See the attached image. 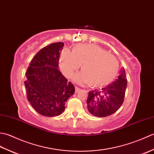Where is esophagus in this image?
Returning <instances> with one entry per match:
<instances>
[{
    "instance_id": "obj_1",
    "label": "esophagus",
    "mask_w": 154,
    "mask_h": 154,
    "mask_svg": "<svg viewBox=\"0 0 154 154\" xmlns=\"http://www.w3.org/2000/svg\"><path fill=\"white\" fill-rule=\"evenodd\" d=\"M81 89H79V87H75V93H77V92H79V91H80Z\"/></svg>"
}]
</instances>
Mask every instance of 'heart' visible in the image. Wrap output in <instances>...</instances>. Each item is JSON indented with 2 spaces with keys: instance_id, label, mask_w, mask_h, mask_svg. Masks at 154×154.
Returning a JSON list of instances; mask_svg holds the SVG:
<instances>
[{
  "instance_id": "1",
  "label": "heart",
  "mask_w": 154,
  "mask_h": 154,
  "mask_svg": "<svg viewBox=\"0 0 154 154\" xmlns=\"http://www.w3.org/2000/svg\"><path fill=\"white\" fill-rule=\"evenodd\" d=\"M61 69L65 77H70L81 65L82 72L75 75L79 83H88L93 88H101L111 83L119 71L117 58L95 44H79L72 50L62 52Z\"/></svg>"
}]
</instances>
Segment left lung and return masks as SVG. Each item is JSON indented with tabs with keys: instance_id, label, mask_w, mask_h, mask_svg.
<instances>
[{
	"instance_id": "1",
	"label": "left lung",
	"mask_w": 154,
	"mask_h": 154,
	"mask_svg": "<svg viewBox=\"0 0 154 154\" xmlns=\"http://www.w3.org/2000/svg\"><path fill=\"white\" fill-rule=\"evenodd\" d=\"M120 73L118 79L107 87L89 92L87 100V109L93 116H110L116 112L122 104L127 87L126 72L124 68L121 69Z\"/></svg>"
}]
</instances>
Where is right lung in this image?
<instances>
[{
    "label": "right lung",
    "mask_w": 154,
    "mask_h": 154,
    "mask_svg": "<svg viewBox=\"0 0 154 154\" xmlns=\"http://www.w3.org/2000/svg\"><path fill=\"white\" fill-rule=\"evenodd\" d=\"M63 42L47 45L32 59L24 81L27 99L32 107L48 117L63 112L65 103L75 93V87L59 70Z\"/></svg>",
    "instance_id": "obj_1"
}]
</instances>
